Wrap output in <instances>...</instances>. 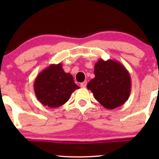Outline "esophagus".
<instances>
[{"label": "esophagus", "mask_w": 159, "mask_h": 159, "mask_svg": "<svg viewBox=\"0 0 159 159\" xmlns=\"http://www.w3.org/2000/svg\"><path fill=\"white\" fill-rule=\"evenodd\" d=\"M80 86H81V88H85V87L87 86V81L82 82V83L80 84Z\"/></svg>", "instance_id": "obj_1"}]
</instances>
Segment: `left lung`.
Listing matches in <instances>:
<instances>
[{"mask_svg":"<svg viewBox=\"0 0 159 159\" xmlns=\"http://www.w3.org/2000/svg\"><path fill=\"white\" fill-rule=\"evenodd\" d=\"M95 77L87 88L95 98L107 109H114L123 105L131 92L129 71L117 61L100 59L94 66Z\"/></svg>","mask_w":159,"mask_h":159,"instance_id":"1","label":"left lung"}]
</instances>
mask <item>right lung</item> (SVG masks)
<instances>
[{"label": "right lung", "mask_w": 159, "mask_h": 159, "mask_svg": "<svg viewBox=\"0 0 159 159\" xmlns=\"http://www.w3.org/2000/svg\"><path fill=\"white\" fill-rule=\"evenodd\" d=\"M78 88L72 76L65 72L61 63L50 65L37 76L34 82L37 98L50 108L59 107L66 103Z\"/></svg>", "instance_id": "add662e5"}]
</instances>
